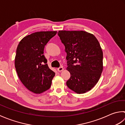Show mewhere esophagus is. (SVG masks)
<instances>
[{
	"mask_svg": "<svg viewBox=\"0 0 125 125\" xmlns=\"http://www.w3.org/2000/svg\"><path fill=\"white\" fill-rule=\"evenodd\" d=\"M63 70H64V69H63V67H60V68H58L57 69V71H58V72H62V71H63Z\"/></svg>",
	"mask_w": 125,
	"mask_h": 125,
	"instance_id": "34e87169",
	"label": "esophagus"
}]
</instances>
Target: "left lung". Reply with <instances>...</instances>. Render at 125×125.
Here are the masks:
<instances>
[{
  "label": "left lung",
  "instance_id": "8db88e82",
  "mask_svg": "<svg viewBox=\"0 0 125 125\" xmlns=\"http://www.w3.org/2000/svg\"><path fill=\"white\" fill-rule=\"evenodd\" d=\"M65 46L67 70L71 77L67 85L77 94L90 90L98 83L103 70V53L95 36L84 31H59Z\"/></svg>",
  "mask_w": 125,
  "mask_h": 125
}]
</instances>
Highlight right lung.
<instances>
[{
  "label": "right lung",
  "mask_w": 125,
  "mask_h": 125,
  "mask_svg": "<svg viewBox=\"0 0 125 125\" xmlns=\"http://www.w3.org/2000/svg\"><path fill=\"white\" fill-rule=\"evenodd\" d=\"M57 31H40L24 37L16 49L15 67L20 81L27 89L40 94L49 89L55 73L43 55L45 46Z\"/></svg>",
  "instance_id": "add662e5"
}]
</instances>
